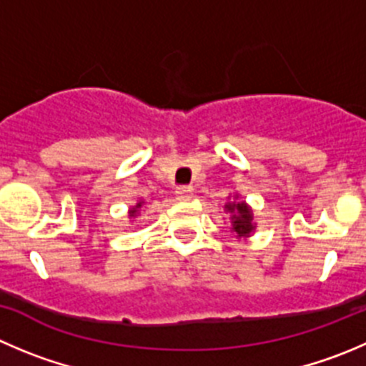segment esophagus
Instances as JSON below:
<instances>
[{
  "instance_id": "34e87169",
  "label": "esophagus",
  "mask_w": 366,
  "mask_h": 366,
  "mask_svg": "<svg viewBox=\"0 0 366 366\" xmlns=\"http://www.w3.org/2000/svg\"><path fill=\"white\" fill-rule=\"evenodd\" d=\"M176 199L177 201H190L192 199V189H190V187H177Z\"/></svg>"
}]
</instances>
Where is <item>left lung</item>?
Instances as JSON below:
<instances>
[{
	"label": "left lung",
	"mask_w": 366,
	"mask_h": 366,
	"mask_svg": "<svg viewBox=\"0 0 366 366\" xmlns=\"http://www.w3.org/2000/svg\"><path fill=\"white\" fill-rule=\"evenodd\" d=\"M224 208L232 214V229L237 233V237H249L255 229L252 208L244 201H232V203H226Z\"/></svg>",
	"instance_id": "8db88e82"
}]
</instances>
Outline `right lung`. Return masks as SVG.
Wrapping results in <instances>:
<instances>
[{
  "label": "right lung",
  "instance_id": "add662e5",
  "mask_svg": "<svg viewBox=\"0 0 366 366\" xmlns=\"http://www.w3.org/2000/svg\"><path fill=\"white\" fill-rule=\"evenodd\" d=\"M142 204H144V201H140V203H137V207H133L131 210H129V217H137L138 212H140Z\"/></svg>",
  "mask_w": 366,
  "mask_h": 366
}]
</instances>
